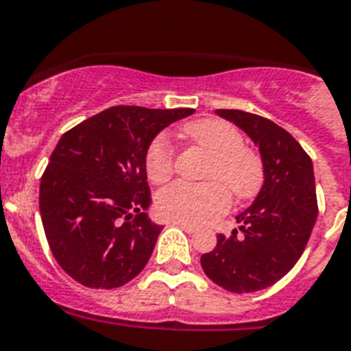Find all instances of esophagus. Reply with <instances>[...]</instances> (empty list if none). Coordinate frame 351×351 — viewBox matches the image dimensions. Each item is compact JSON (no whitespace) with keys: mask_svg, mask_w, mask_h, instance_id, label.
<instances>
[{"mask_svg":"<svg viewBox=\"0 0 351 351\" xmlns=\"http://www.w3.org/2000/svg\"><path fill=\"white\" fill-rule=\"evenodd\" d=\"M173 225H176V227H180V229H184L185 232H189V234H193L196 230L195 225H189V223H182V221H171Z\"/></svg>","mask_w":351,"mask_h":351,"instance_id":"esophagus-1","label":"esophagus"}]
</instances>
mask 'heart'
Here are the masks:
<instances>
[{
    "instance_id": "heart-1",
    "label": "heart",
    "mask_w": 351,
    "mask_h": 351,
    "mask_svg": "<svg viewBox=\"0 0 351 351\" xmlns=\"http://www.w3.org/2000/svg\"><path fill=\"white\" fill-rule=\"evenodd\" d=\"M184 136L207 151L213 160L205 178L213 182L189 184L175 182L156 196V213L169 221L189 225L209 223L227 213L229 189L236 200H250L265 182V166L254 149L245 146L241 131L220 119H202L185 124ZM146 175L153 184H164L173 176L175 156L166 136H156L144 158Z\"/></svg>"
}]
</instances>
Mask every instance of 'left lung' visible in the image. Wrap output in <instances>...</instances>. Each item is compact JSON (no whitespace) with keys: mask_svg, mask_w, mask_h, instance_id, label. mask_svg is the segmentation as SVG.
<instances>
[{"mask_svg":"<svg viewBox=\"0 0 351 351\" xmlns=\"http://www.w3.org/2000/svg\"><path fill=\"white\" fill-rule=\"evenodd\" d=\"M216 113L254 141L265 182L254 204L236 216L240 230L218 234L216 247L200 263L218 287L249 294L272 287L303 254L317 218L314 166L294 136L269 119L240 110Z\"/></svg>","mask_w":351,"mask_h":351,"instance_id":"obj_1","label":"left lung"}]
</instances>
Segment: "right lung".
Segmentation results:
<instances>
[{
	"instance_id": "add662e5",
	"label": "right lung",
	"mask_w": 351,
	"mask_h": 351,
	"mask_svg": "<svg viewBox=\"0 0 351 351\" xmlns=\"http://www.w3.org/2000/svg\"><path fill=\"white\" fill-rule=\"evenodd\" d=\"M191 108L113 106L59 138L39 185V210L53 258L88 289H117L149 261L162 225L151 205L146 151Z\"/></svg>"
}]
</instances>
